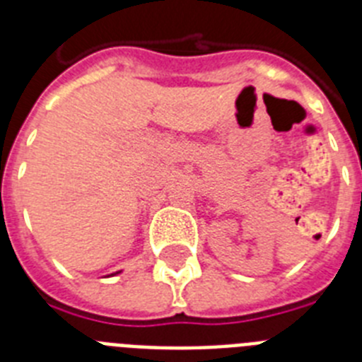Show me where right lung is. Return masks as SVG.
Segmentation results:
<instances>
[{
	"mask_svg": "<svg viewBox=\"0 0 362 362\" xmlns=\"http://www.w3.org/2000/svg\"><path fill=\"white\" fill-rule=\"evenodd\" d=\"M116 274H121V272H116ZM116 274H110V276H116Z\"/></svg>",
	"mask_w": 362,
	"mask_h": 362,
	"instance_id": "right-lung-1",
	"label": "right lung"
}]
</instances>
